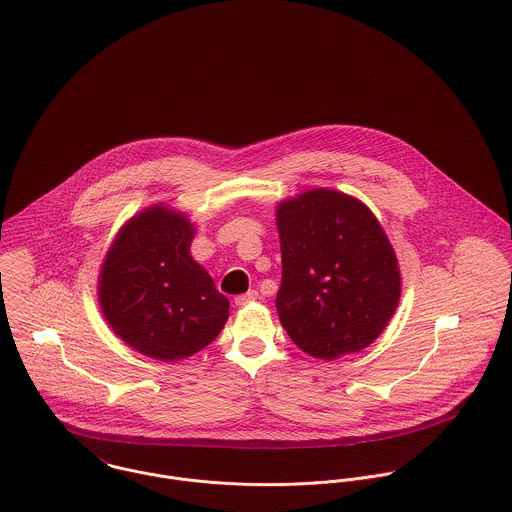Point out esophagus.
<instances>
[{"label":"esophagus","mask_w":512,"mask_h":512,"mask_svg":"<svg viewBox=\"0 0 512 512\" xmlns=\"http://www.w3.org/2000/svg\"><path fill=\"white\" fill-rule=\"evenodd\" d=\"M256 299H258V291L250 289L248 293H242V295L234 297V303H236L238 307H244V305H248V303H252V301H256Z\"/></svg>","instance_id":"1"}]
</instances>
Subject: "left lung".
<instances>
[{"label": "left lung", "mask_w": 512, "mask_h": 512, "mask_svg": "<svg viewBox=\"0 0 512 512\" xmlns=\"http://www.w3.org/2000/svg\"><path fill=\"white\" fill-rule=\"evenodd\" d=\"M281 244L279 321L309 356L336 360L368 348L395 315V250L360 199L315 187L276 207Z\"/></svg>", "instance_id": "8db88e82"}]
</instances>
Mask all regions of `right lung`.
I'll list each match as a JSON object with an SVG mask.
<instances>
[{
  "instance_id": "1",
  "label": "right lung",
  "mask_w": 512,
  "mask_h": 512,
  "mask_svg": "<svg viewBox=\"0 0 512 512\" xmlns=\"http://www.w3.org/2000/svg\"><path fill=\"white\" fill-rule=\"evenodd\" d=\"M193 236L184 213L150 205L121 227L99 270L97 299L107 325L158 362L203 350L229 319V299L191 258Z\"/></svg>"
}]
</instances>
